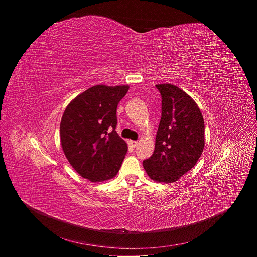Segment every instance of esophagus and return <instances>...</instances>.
Wrapping results in <instances>:
<instances>
[{"mask_svg":"<svg viewBox=\"0 0 257 257\" xmlns=\"http://www.w3.org/2000/svg\"><path fill=\"white\" fill-rule=\"evenodd\" d=\"M129 143H130V145L132 146V148H136L137 144H138V142H137V141H134V140H130Z\"/></svg>","mask_w":257,"mask_h":257,"instance_id":"esophagus-1","label":"esophagus"}]
</instances>
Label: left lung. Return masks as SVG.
I'll return each instance as SVG.
<instances>
[{
  "instance_id": "left-lung-1",
  "label": "left lung",
  "mask_w": 257,
  "mask_h": 257,
  "mask_svg": "<svg viewBox=\"0 0 257 257\" xmlns=\"http://www.w3.org/2000/svg\"><path fill=\"white\" fill-rule=\"evenodd\" d=\"M162 118L153 156L143 161L151 179L173 183L190 171L204 148V121L196 102L181 88L158 84Z\"/></svg>"
}]
</instances>
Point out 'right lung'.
Segmentation results:
<instances>
[{
  "label": "right lung",
  "instance_id": "right-lung-1",
  "mask_svg": "<svg viewBox=\"0 0 257 257\" xmlns=\"http://www.w3.org/2000/svg\"><path fill=\"white\" fill-rule=\"evenodd\" d=\"M128 85H95L66 107L60 124L63 152L81 177L91 182L114 178L128 146L117 131V106Z\"/></svg>",
  "mask_w": 257,
  "mask_h": 257
}]
</instances>
